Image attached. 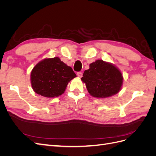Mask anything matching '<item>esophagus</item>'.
I'll use <instances>...</instances> for the list:
<instances>
[{"label": "esophagus", "instance_id": "esophagus-1", "mask_svg": "<svg viewBox=\"0 0 156 156\" xmlns=\"http://www.w3.org/2000/svg\"><path fill=\"white\" fill-rule=\"evenodd\" d=\"M77 75L79 77H81L83 76V73L81 72H77Z\"/></svg>", "mask_w": 156, "mask_h": 156}]
</instances>
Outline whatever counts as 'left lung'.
Segmentation results:
<instances>
[{"label": "left lung", "mask_w": 156, "mask_h": 156, "mask_svg": "<svg viewBox=\"0 0 156 156\" xmlns=\"http://www.w3.org/2000/svg\"><path fill=\"white\" fill-rule=\"evenodd\" d=\"M89 66V69L84 72L81 80L86 84L87 90L92 96L106 98L120 90L123 76L115 65L97 60Z\"/></svg>", "instance_id": "1"}]
</instances>
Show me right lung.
<instances>
[{"instance_id":"right-lung-1","label":"right lung","mask_w":156,"mask_h":156,"mask_svg":"<svg viewBox=\"0 0 156 156\" xmlns=\"http://www.w3.org/2000/svg\"><path fill=\"white\" fill-rule=\"evenodd\" d=\"M76 77L72 68L58 57H54L45 58L35 66L30 81L36 93L50 98L62 95L68 83Z\"/></svg>"}]
</instances>
